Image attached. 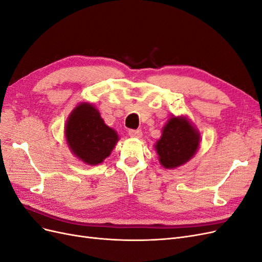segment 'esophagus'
<instances>
[{"mask_svg":"<svg viewBox=\"0 0 262 262\" xmlns=\"http://www.w3.org/2000/svg\"><path fill=\"white\" fill-rule=\"evenodd\" d=\"M129 136L134 139H139L142 137V131L141 130H129Z\"/></svg>","mask_w":262,"mask_h":262,"instance_id":"34e87169","label":"esophagus"}]
</instances>
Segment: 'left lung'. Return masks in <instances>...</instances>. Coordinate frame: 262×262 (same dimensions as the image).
Returning <instances> with one entry per match:
<instances>
[{
    "instance_id": "8db88e82",
    "label": "left lung",
    "mask_w": 262,
    "mask_h": 262,
    "mask_svg": "<svg viewBox=\"0 0 262 262\" xmlns=\"http://www.w3.org/2000/svg\"><path fill=\"white\" fill-rule=\"evenodd\" d=\"M199 144L200 133L189 119L184 116H172L165 124L162 137L154 146L161 165L172 169L191 160Z\"/></svg>"
}]
</instances>
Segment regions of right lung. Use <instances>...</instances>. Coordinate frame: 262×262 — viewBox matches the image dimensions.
Instances as JSON below:
<instances>
[{
  "mask_svg": "<svg viewBox=\"0 0 262 262\" xmlns=\"http://www.w3.org/2000/svg\"><path fill=\"white\" fill-rule=\"evenodd\" d=\"M67 143L77 158L89 165L104 162L119 138L102 120L98 110L90 102L77 105L66 123Z\"/></svg>",
  "mask_w": 262,
  "mask_h": 262,
  "instance_id": "obj_1",
  "label": "right lung"
}]
</instances>
